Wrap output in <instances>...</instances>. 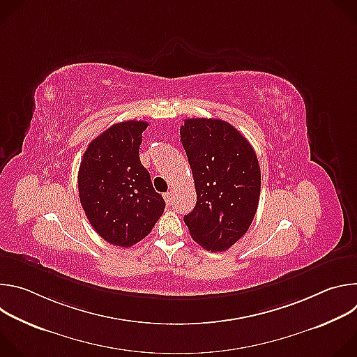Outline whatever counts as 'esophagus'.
Here are the masks:
<instances>
[{
    "instance_id": "esophagus-1",
    "label": "esophagus",
    "mask_w": 357,
    "mask_h": 357,
    "mask_svg": "<svg viewBox=\"0 0 357 357\" xmlns=\"http://www.w3.org/2000/svg\"><path fill=\"white\" fill-rule=\"evenodd\" d=\"M164 199H165V202H167V205L169 206L171 203H172V192H167V193H164Z\"/></svg>"
}]
</instances>
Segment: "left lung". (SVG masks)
<instances>
[{"mask_svg":"<svg viewBox=\"0 0 357 357\" xmlns=\"http://www.w3.org/2000/svg\"><path fill=\"white\" fill-rule=\"evenodd\" d=\"M181 141L193 174L196 206L183 218L203 248L226 251L256 216L261 172L251 144L229 123L188 119Z\"/></svg>","mask_w":357,"mask_h":357,"instance_id":"1","label":"left lung"}]
</instances>
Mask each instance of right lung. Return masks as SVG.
<instances>
[{"mask_svg": "<svg viewBox=\"0 0 357 357\" xmlns=\"http://www.w3.org/2000/svg\"><path fill=\"white\" fill-rule=\"evenodd\" d=\"M145 121L113 124L84 151L77 183L83 211L107 243L131 247L149 234L165 209L139 161Z\"/></svg>", "mask_w": 357, "mask_h": 357, "instance_id": "1", "label": "right lung"}]
</instances>
